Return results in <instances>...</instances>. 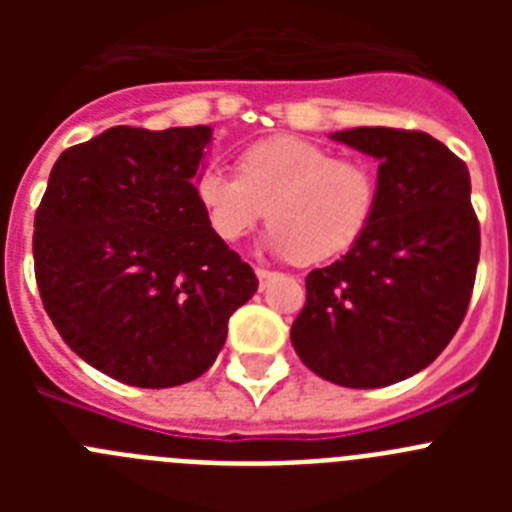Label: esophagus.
Wrapping results in <instances>:
<instances>
[{
	"instance_id": "34e87169",
	"label": "esophagus",
	"mask_w": 512,
	"mask_h": 512,
	"mask_svg": "<svg viewBox=\"0 0 512 512\" xmlns=\"http://www.w3.org/2000/svg\"><path fill=\"white\" fill-rule=\"evenodd\" d=\"M271 274H274V271H269V269H264V266H256V277H259V282L261 284H266L271 279Z\"/></svg>"
}]
</instances>
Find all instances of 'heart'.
Wrapping results in <instances>:
<instances>
[{"label": "heart", "instance_id": "heart-1", "mask_svg": "<svg viewBox=\"0 0 512 512\" xmlns=\"http://www.w3.org/2000/svg\"><path fill=\"white\" fill-rule=\"evenodd\" d=\"M238 176L207 166L194 194L217 238L235 243L269 217V246L300 264L333 259L359 241L377 202L374 171L295 135H277L238 156Z\"/></svg>", "mask_w": 512, "mask_h": 512}]
</instances>
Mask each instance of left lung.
I'll use <instances>...</instances> for the list:
<instances>
[{
	"instance_id": "obj_1",
	"label": "left lung",
	"mask_w": 512,
	"mask_h": 512,
	"mask_svg": "<svg viewBox=\"0 0 512 512\" xmlns=\"http://www.w3.org/2000/svg\"><path fill=\"white\" fill-rule=\"evenodd\" d=\"M374 156L377 202L346 256L307 274L289 338L307 369L372 390L413 377L449 346L467 315L479 261L469 169L420 130L330 135Z\"/></svg>"
}]
</instances>
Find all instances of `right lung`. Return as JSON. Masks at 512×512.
Returning a JSON list of instances; mask_svg holds the SVG:
<instances>
[{
	"label": "right lung",
	"instance_id": "right-lung-1",
	"mask_svg": "<svg viewBox=\"0 0 512 512\" xmlns=\"http://www.w3.org/2000/svg\"><path fill=\"white\" fill-rule=\"evenodd\" d=\"M210 138L207 125H117L53 164L35 212L40 300L71 351L117 382L202 377L259 289L194 194Z\"/></svg>",
	"mask_w": 512,
	"mask_h": 512
}]
</instances>
